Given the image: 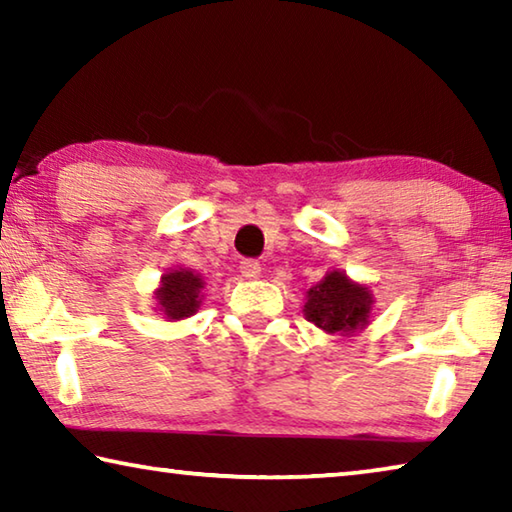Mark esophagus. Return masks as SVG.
I'll list each match as a JSON object with an SVG mask.
<instances>
[{
    "instance_id": "34e87169",
    "label": "esophagus",
    "mask_w": 512,
    "mask_h": 512,
    "mask_svg": "<svg viewBox=\"0 0 512 512\" xmlns=\"http://www.w3.org/2000/svg\"><path fill=\"white\" fill-rule=\"evenodd\" d=\"M239 271L246 280H257V277L262 275V266H259L257 259H244V262L239 264Z\"/></svg>"
}]
</instances>
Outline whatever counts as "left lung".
Masks as SVG:
<instances>
[{
	"mask_svg": "<svg viewBox=\"0 0 512 512\" xmlns=\"http://www.w3.org/2000/svg\"><path fill=\"white\" fill-rule=\"evenodd\" d=\"M372 293L343 271H329L307 291L305 318L327 334L348 336L368 325Z\"/></svg>",
	"mask_w": 512,
	"mask_h": 512,
	"instance_id": "left-lung-1",
	"label": "left lung"
}]
</instances>
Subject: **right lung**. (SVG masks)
<instances>
[{"label":"right lung","mask_w":512,"mask_h":512,"mask_svg":"<svg viewBox=\"0 0 512 512\" xmlns=\"http://www.w3.org/2000/svg\"><path fill=\"white\" fill-rule=\"evenodd\" d=\"M205 289L203 277L189 271V268H173L164 273L160 280V289L155 291L160 311L169 320H183L194 316L201 307V291Z\"/></svg>","instance_id":"1"}]
</instances>
